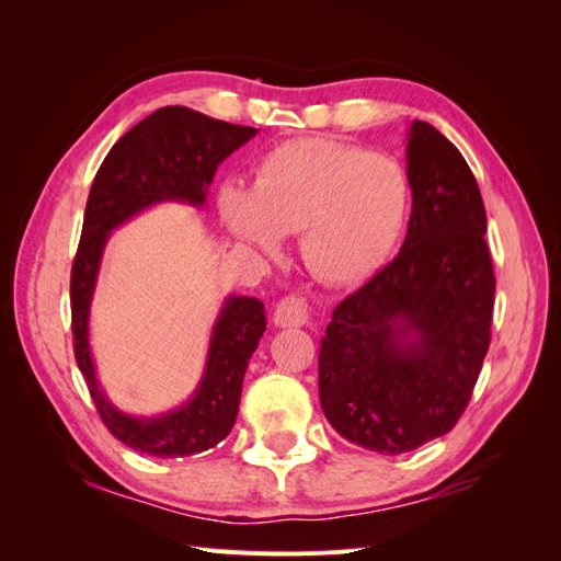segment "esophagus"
Masks as SVG:
<instances>
[{
    "label": "esophagus",
    "mask_w": 561,
    "mask_h": 561,
    "mask_svg": "<svg viewBox=\"0 0 561 561\" xmlns=\"http://www.w3.org/2000/svg\"><path fill=\"white\" fill-rule=\"evenodd\" d=\"M274 322L278 328H301L309 322V307L307 301L301 297H285L276 304V311H274Z\"/></svg>",
    "instance_id": "esophagus-1"
}]
</instances>
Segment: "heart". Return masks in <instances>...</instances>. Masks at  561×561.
Returning <instances> with one entry per match:
<instances>
[{
	"mask_svg": "<svg viewBox=\"0 0 561 561\" xmlns=\"http://www.w3.org/2000/svg\"><path fill=\"white\" fill-rule=\"evenodd\" d=\"M217 208L252 250L274 252L299 231V257L328 285L360 283L388 262L407 210L410 182L386 154L322 138L274 147L254 163L252 190L225 182Z\"/></svg>",
	"mask_w": 561,
	"mask_h": 561,
	"instance_id": "obj_1",
	"label": "heart"
}]
</instances>
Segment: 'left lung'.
<instances>
[{
	"mask_svg": "<svg viewBox=\"0 0 561 561\" xmlns=\"http://www.w3.org/2000/svg\"><path fill=\"white\" fill-rule=\"evenodd\" d=\"M412 215L398 257L332 311L318 393L348 443L404 454L449 433L491 342L494 266L478 180L443 133H407Z\"/></svg>",
	"mask_w": 561,
	"mask_h": 561,
	"instance_id": "obj_1",
	"label": "left lung"
}]
</instances>
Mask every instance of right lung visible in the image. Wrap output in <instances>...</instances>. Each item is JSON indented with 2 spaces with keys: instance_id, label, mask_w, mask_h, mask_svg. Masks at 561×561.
Listing matches in <instances>:
<instances>
[{
  "instance_id": "add662e5",
  "label": "right lung",
  "mask_w": 561,
  "mask_h": 561,
  "mask_svg": "<svg viewBox=\"0 0 561 561\" xmlns=\"http://www.w3.org/2000/svg\"><path fill=\"white\" fill-rule=\"evenodd\" d=\"M257 135L190 107H161L118 140L93 180L72 264L75 358L110 433L135 451L182 458L213 449L236 423L248 363L266 330L264 304L231 295L213 325L208 358L192 398L159 416H133L110 402L95 375L89 316L100 262L116 227L163 201L206 206L217 165Z\"/></svg>"
}]
</instances>
